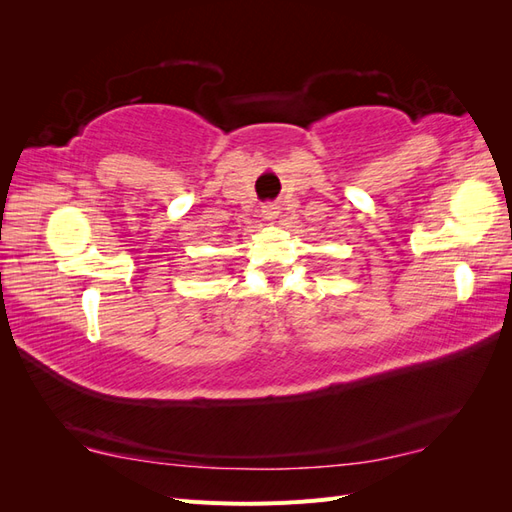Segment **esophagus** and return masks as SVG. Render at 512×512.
Segmentation results:
<instances>
[{
    "instance_id": "esophagus-1",
    "label": "esophagus",
    "mask_w": 512,
    "mask_h": 512,
    "mask_svg": "<svg viewBox=\"0 0 512 512\" xmlns=\"http://www.w3.org/2000/svg\"><path fill=\"white\" fill-rule=\"evenodd\" d=\"M275 215H277V207L275 205H265V207H262V218H265V220H275Z\"/></svg>"
}]
</instances>
